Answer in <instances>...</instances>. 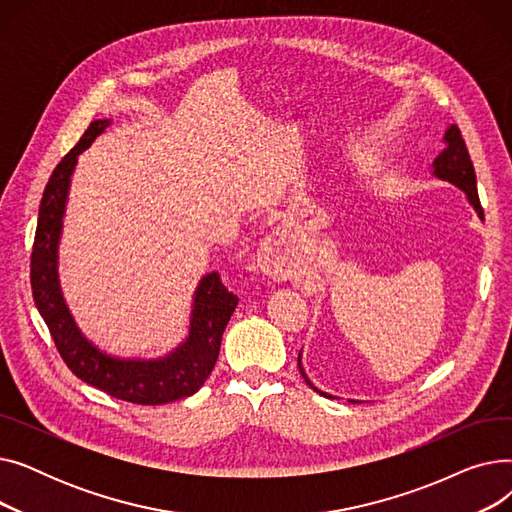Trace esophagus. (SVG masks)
I'll use <instances>...</instances> for the list:
<instances>
[{
    "label": "esophagus",
    "mask_w": 512,
    "mask_h": 512,
    "mask_svg": "<svg viewBox=\"0 0 512 512\" xmlns=\"http://www.w3.org/2000/svg\"><path fill=\"white\" fill-rule=\"evenodd\" d=\"M290 236L286 230H274L267 234V238L261 242L259 253H257V263L261 270L272 276L274 280H286V259L290 255Z\"/></svg>",
    "instance_id": "34e87169"
}]
</instances>
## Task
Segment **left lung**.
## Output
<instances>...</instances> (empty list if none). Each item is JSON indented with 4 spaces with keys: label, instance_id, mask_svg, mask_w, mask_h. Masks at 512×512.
Masks as SVG:
<instances>
[{
    "label": "left lung",
    "instance_id": "1",
    "mask_svg": "<svg viewBox=\"0 0 512 512\" xmlns=\"http://www.w3.org/2000/svg\"><path fill=\"white\" fill-rule=\"evenodd\" d=\"M444 149L438 153V157L432 161V176H436L438 180H444V182H450L454 184L456 188H461V191L465 193L469 205L475 209L477 218L483 220V209H481V203H479V195H477V180H475V170H473V164H471V157H469V151L465 147V141L461 137V130L456 128L454 124H448L446 130H444ZM303 353V351H301ZM301 353H299V369H301V375L305 378V382L315 390L319 392L321 396L326 398H334L332 394L319 390L317 386L311 384V380L307 378V373L303 369V361H301ZM351 402H357V400H351Z\"/></svg>",
    "mask_w": 512,
    "mask_h": 512
}]
</instances>
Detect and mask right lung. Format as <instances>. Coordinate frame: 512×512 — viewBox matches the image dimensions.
<instances>
[{
	"instance_id": "right-lung-1",
	"label": "right lung",
	"mask_w": 512,
	"mask_h": 512,
	"mask_svg": "<svg viewBox=\"0 0 512 512\" xmlns=\"http://www.w3.org/2000/svg\"><path fill=\"white\" fill-rule=\"evenodd\" d=\"M110 124L112 118L93 120L45 186L31 257L33 299L76 378L134 405H166L193 396L205 384L218 361L222 334L238 299L222 284L218 272L205 274L193 294L186 338L168 355L155 359L105 353L78 328L60 284V240L78 155L89 149Z\"/></svg>"
}]
</instances>
